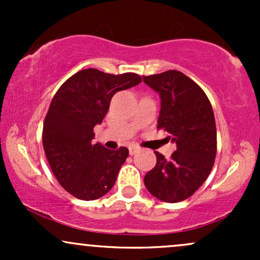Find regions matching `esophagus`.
I'll return each instance as SVG.
<instances>
[{
    "label": "esophagus",
    "instance_id": "obj_1",
    "mask_svg": "<svg viewBox=\"0 0 260 260\" xmlns=\"http://www.w3.org/2000/svg\"><path fill=\"white\" fill-rule=\"evenodd\" d=\"M139 151V148L136 147V145H132V147H129V154L131 155H134L136 153H138Z\"/></svg>",
    "mask_w": 260,
    "mask_h": 260
}]
</instances>
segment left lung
Instances as JSON below:
<instances>
[{
	"instance_id": "obj_1",
	"label": "left lung",
	"mask_w": 260,
	"mask_h": 260,
	"mask_svg": "<svg viewBox=\"0 0 260 260\" xmlns=\"http://www.w3.org/2000/svg\"><path fill=\"white\" fill-rule=\"evenodd\" d=\"M143 82L156 91L161 107L157 128H165L176 144L170 159L156 153V165L144 177L155 198L177 203L189 198L204 183L216 155L213 107L201 86L180 71H168Z\"/></svg>"
}]
</instances>
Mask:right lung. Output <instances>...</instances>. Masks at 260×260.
<instances>
[{
    "label": "right lung",
    "instance_id": "add662e5",
    "mask_svg": "<svg viewBox=\"0 0 260 260\" xmlns=\"http://www.w3.org/2000/svg\"><path fill=\"white\" fill-rule=\"evenodd\" d=\"M140 82L138 74L88 68L66 80L53 96L44 122V150L59 184L76 198L94 201L115 184L128 149L94 144V127L103 122L116 92Z\"/></svg>",
    "mask_w": 260,
    "mask_h": 260
}]
</instances>
